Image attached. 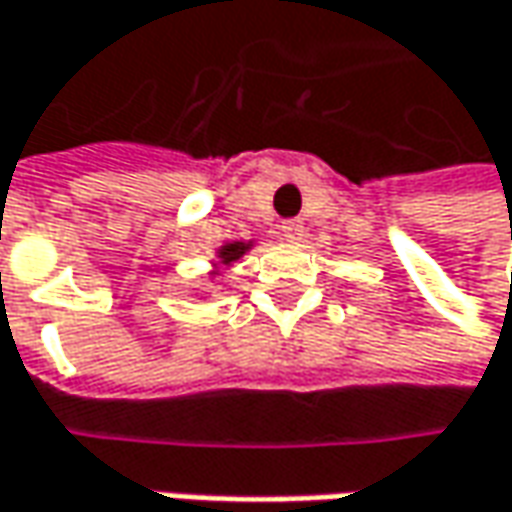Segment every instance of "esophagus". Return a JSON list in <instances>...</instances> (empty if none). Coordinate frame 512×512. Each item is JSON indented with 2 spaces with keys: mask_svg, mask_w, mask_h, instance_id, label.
I'll return each instance as SVG.
<instances>
[{
  "mask_svg": "<svg viewBox=\"0 0 512 512\" xmlns=\"http://www.w3.org/2000/svg\"><path fill=\"white\" fill-rule=\"evenodd\" d=\"M280 234L286 237V240H300L303 237V223L300 220H283V226H280Z\"/></svg>",
  "mask_w": 512,
  "mask_h": 512,
  "instance_id": "obj_1",
  "label": "esophagus"
}]
</instances>
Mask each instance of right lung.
Listing matches in <instances>:
<instances>
[{
	"instance_id": "1",
	"label": "right lung",
	"mask_w": 512,
	"mask_h": 512,
	"mask_svg": "<svg viewBox=\"0 0 512 512\" xmlns=\"http://www.w3.org/2000/svg\"><path fill=\"white\" fill-rule=\"evenodd\" d=\"M243 252H246V243H229V246L220 249V260H223V263H232V260H237Z\"/></svg>"
}]
</instances>
